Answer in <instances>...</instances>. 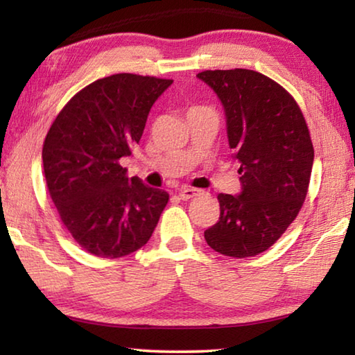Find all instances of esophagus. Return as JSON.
Listing matches in <instances>:
<instances>
[{
    "label": "esophagus",
    "instance_id": "1",
    "mask_svg": "<svg viewBox=\"0 0 355 355\" xmlns=\"http://www.w3.org/2000/svg\"><path fill=\"white\" fill-rule=\"evenodd\" d=\"M202 191L200 189H196V188H183L182 191L178 192L180 199L182 200H189V199H194V197L200 196Z\"/></svg>",
    "mask_w": 355,
    "mask_h": 355
}]
</instances>
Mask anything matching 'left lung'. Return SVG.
Listing matches in <instances>:
<instances>
[{"mask_svg":"<svg viewBox=\"0 0 355 355\" xmlns=\"http://www.w3.org/2000/svg\"><path fill=\"white\" fill-rule=\"evenodd\" d=\"M225 110L243 191L219 194L220 216L205 230L209 248L245 258L268 250L297 218L309 192L313 144L293 95L255 70H205Z\"/></svg>","mask_w":355,"mask_h":355,"instance_id":"8db88e82","label":"left lung"}]
</instances>
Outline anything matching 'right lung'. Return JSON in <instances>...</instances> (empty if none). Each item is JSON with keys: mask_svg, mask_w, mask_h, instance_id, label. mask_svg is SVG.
Segmentation results:
<instances>
[{"mask_svg": "<svg viewBox=\"0 0 355 355\" xmlns=\"http://www.w3.org/2000/svg\"><path fill=\"white\" fill-rule=\"evenodd\" d=\"M172 80L116 73L71 97L44 141L48 192L76 244L101 258L146 245L169 194L128 177L120 158L139 144L150 107Z\"/></svg>", "mask_w": 355, "mask_h": 355, "instance_id": "right-lung-1", "label": "right lung"}]
</instances>
